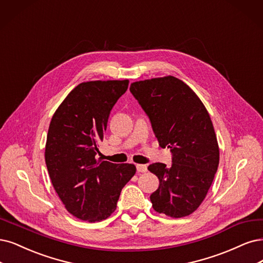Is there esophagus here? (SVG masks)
Wrapping results in <instances>:
<instances>
[{"label": "esophagus", "mask_w": 263, "mask_h": 263, "mask_svg": "<svg viewBox=\"0 0 263 263\" xmlns=\"http://www.w3.org/2000/svg\"><path fill=\"white\" fill-rule=\"evenodd\" d=\"M137 169H138V171H139V172H142V173H144V172H146V171H147L146 164H137Z\"/></svg>", "instance_id": "1"}]
</instances>
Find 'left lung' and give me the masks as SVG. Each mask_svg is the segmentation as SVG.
I'll list each match as a JSON object with an SVG mask.
<instances>
[{
  "instance_id": "obj_1",
  "label": "left lung",
  "mask_w": 263,
  "mask_h": 263,
  "mask_svg": "<svg viewBox=\"0 0 263 263\" xmlns=\"http://www.w3.org/2000/svg\"><path fill=\"white\" fill-rule=\"evenodd\" d=\"M130 91L149 117L172 164H149L159 179L151 195L155 211L171 218L190 216L201 205L219 166V145L210 116L197 94L173 76L131 83Z\"/></svg>"
}]
</instances>
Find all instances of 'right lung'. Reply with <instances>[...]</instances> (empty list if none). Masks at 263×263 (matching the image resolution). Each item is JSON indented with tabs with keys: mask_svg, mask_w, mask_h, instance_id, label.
<instances>
[{
	"mask_svg": "<svg viewBox=\"0 0 263 263\" xmlns=\"http://www.w3.org/2000/svg\"><path fill=\"white\" fill-rule=\"evenodd\" d=\"M129 80L78 84L58 106L48 126L45 163L66 210L78 219L100 222L117 208L121 190L137 172L132 163L96 159L114 105Z\"/></svg>",
	"mask_w": 263,
	"mask_h": 263,
	"instance_id": "1",
	"label": "right lung"
}]
</instances>
